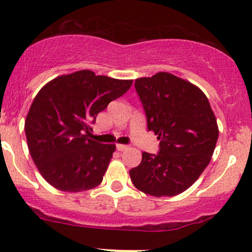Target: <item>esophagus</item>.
<instances>
[{
	"mask_svg": "<svg viewBox=\"0 0 252 252\" xmlns=\"http://www.w3.org/2000/svg\"><path fill=\"white\" fill-rule=\"evenodd\" d=\"M116 148L118 152H124V150L128 149V146H126V144H117Z\"/></svg>",
	"mask_w": 252,
	"mask_h": 252,
	"instance_id": "obj_1",
	"label": "esophagus"
}]
</instances>
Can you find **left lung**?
Returning a JSON list of instances; mask_svg holds the SVG:
<instances>
[{
    "label": "left lung",
    "instance_id": "left-lung-1",
    "mask_svg": "<svg viewBox=\"0 0 252 252\" xmlns=\"http://www.w3.org/2000/svg\"><path fill=\"white\" fill-rule=\"evenodd\" d=\"M135 89L160 152H143L130 179L146 194H180L198 180L215 152L219 130L209 99L198 86L168 72L138 78Z\"/></svg>",
    "mask_w": 252,
    "mask_h": 252
}]
</instances>
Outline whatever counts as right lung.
<instances>
[{
    "mask_svg": "<svg viewBox=\"0 0 252 252\" xmlns=\"http://www.w3.org/2000/svg\"><path fill=\"white\" fill-rule=\"evenodd\" d=\"M131 84L82 70L54 78L37 92L26 118V137L40 174L54 189L83 192L102 182L116 146L89 138L91 124Z\"/></svg>",
    "mask_w": 252,
    "mask_h": 252,
    "instance_id": "right-lung-1",
    "label": "right lung"
}]
</instances>
